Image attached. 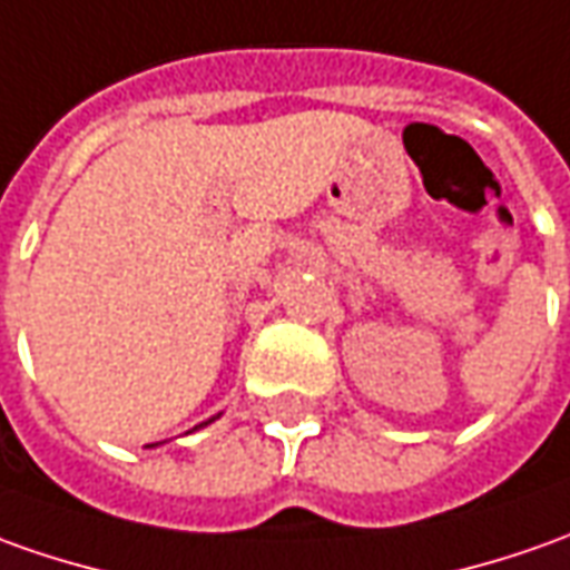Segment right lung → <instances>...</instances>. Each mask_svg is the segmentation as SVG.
Segmentation results:
<instances>
[{"label":"right lung","instance_id":"add662e5","mask_svg":"<svg viewBox=\"0 0 570 570\" xmlns=\"http://www.w3.org/2000/svg\"><path fill=\"white\" fill-rule=\"evenodd\" d=\"M205 424H208V421H205Z\"/></svg>","mask_w":570,"mask_h":570}]
</instances>
